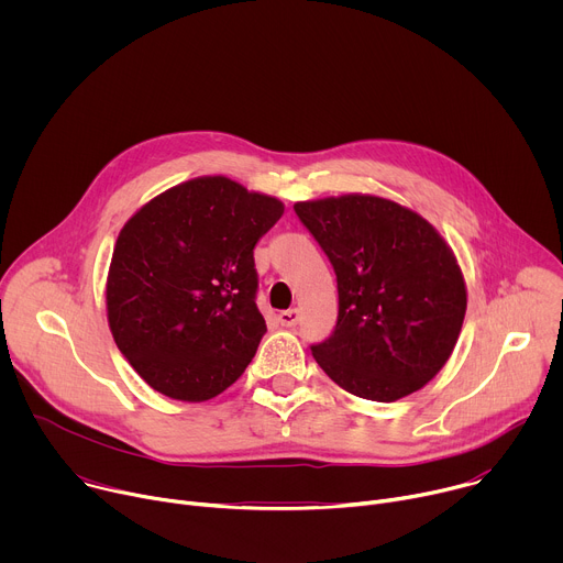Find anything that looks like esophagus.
<instances>
[{
  "label": "esophagus",
  "instance_id": "obj_1",
  "mask_svg": "<svg viewBox=\"0 0 563 563\" xmlns=\"http://www.w3.org/2000/svg\"><path fill=\"white\" fill-rule=\"evenodd\" d=\"M278 320H280V325H285V328H296L298 320H300V311L298 309H285V311L278 313Z\"/></svg>",
  "mask_w": 563,
  "mask_h": 563
}]
</instances>
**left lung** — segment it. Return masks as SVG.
Returning a JSON list of instances; mask_svg holds the SVG:
<instances>
[{
  "label": "left lung",
  "mask_w": 563,
  "mask_h": 563,
  "mask_svg": "<svg viewBox=\"0 0 563 563\" xmlns=\"http://www.w3.org/2000/svg\"><path fill=\"white\" fill-rule=\"evenodd\" d=\"M339 283L332 336L316 363L354 396L404 398L448 363L467 307L461 267L441 233L398 202L350 194L294 205Z\"/></svg>",
  "instance_id": "left-lung-1"
}]
</instances>
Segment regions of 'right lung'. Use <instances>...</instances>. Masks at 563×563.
Wrapping results in <instances>:
<instances>
[{"label":"right lung","mask_w":563,"mask_h":563,"mask_svg":"<svg viewBox=\"0 0 563 563\" xmlns=\"http://www.w3.org/2000/svg\"><path fill=\"white\" fill-rule=\"evenodd\" d=\"M278 198L205 176L148 200L122 227L107 278L118 350L159 394L200 404L252 363L267 332L254 247Z\"/></svg>","instance_id":"add662e5"}]
</instances>
